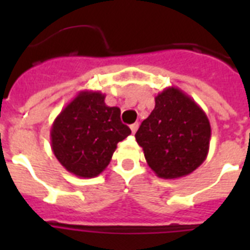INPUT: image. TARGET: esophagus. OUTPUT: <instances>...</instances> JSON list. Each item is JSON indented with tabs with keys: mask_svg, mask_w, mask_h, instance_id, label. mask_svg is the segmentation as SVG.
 I'll use <instances>...</instances> for the list:
<instances>
[{
	"mask_svg": "<svg viewBox=\"0 0 250 250\" xmlns=\"http://www.w3.org/2000/svg\"><path fill=\"white\" fill-rule=\"evenodd\" d=\"M129 128H131V132L135 133L137 131V128H139V125H137V123H133V125H129Z\"/></svg>",
	"mask_w": 250,
	"mask_h": 250,
	"instance_id": "34e87169",
	"label": "esophagus"
}]
</instances>
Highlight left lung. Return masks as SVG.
Listing matches in <instances>:
<instances>
[{
    "instance_id": "obj_1",
    "label": "left lung",
    "mask_w": 250,
    "mask_h": 250,
    "mask_svg": "<svg viewBox=\"0 0 250 250\" xmlns=\"http://www.w3.org/2000/svg\"><path fill=\"white\" fill-rule=\"evenodd\" d=\"M154 100V110L135 135L137 144L158 178H183L208 157L210 122L193 98L176 86H168Z\"/></svg>"
}]
</instances>
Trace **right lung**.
Returning a JSON list of instances; mask_svg holds the SVG:
<instances>
[{"label":"right lung","mask_w":250,"mask_h":250,"mask_svg":"<svg viewBox=\"0 0 250 250\" xmlns=\"http://www.w3.org/2000/svg\"><path fill=\"white\" fill-rule=\"evenodd\" d=\"M129 133L121 122V109L106 105L105 94L82 90L53 122L52 150L68 172L94 178L107 167L117 144Z\"/></svg>","instance_id":"obj_1"}]
</instances>
